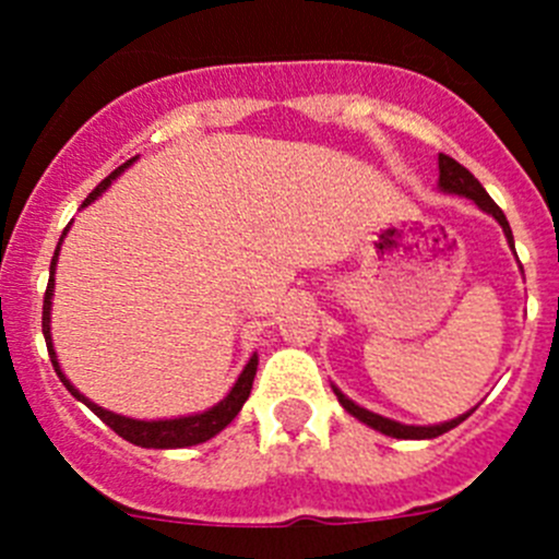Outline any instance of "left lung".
I'll list each match as a JSON object with an SVG mask.
<instances>
[{
    "label": "left lung",
    "mask_w": 559,
    "mask_h": 559,
    "mask_svg": "<svg viewBox=\"0 0 559 559\" xmlns=\"http://www.w3.org/2000/svg\"><path fill=\"white\" fill-rule=\"evenodd\" d=\"M439 187H442L445 192H456V195H464V199L476 201L484 212H490L492 218L501 224L507 240L512 243V229H510V224H507V215L501 212V206H498L496 201L487 195V190L478 185V179L473 176L471 170H467V167H462L456 159L445 156V153H439ZM333 392H335V397H338L341 406L347 408L353 417H358L360 423H367L369 428H374V431L386 433V437H394V439H433V437H439V433H445V431H451V428H456L459 423H464V419H467V414H471V412L462 414V417L451 419V423H442V426H400V423H394V419H386V417H380V414L367 412V408L355 406L353 400L344 397L338 389H333Z\"/></svg>",
    "instance_id": "left-lung-1"
}]
</instances>
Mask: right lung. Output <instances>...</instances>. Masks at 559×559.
Segmentation results:
<instances>
[{"label":"right lung","instance_id":"add662e5","mask_svg":"<svg viewBox=\"0 0 559 559\" xmlns=\"http://www.w3.org/2000/svg\"><path fill=\"white\" fill-rule=\"evenodd\" d=\"M133 159H128L126 165H120L117 170L111 173V176H106V179L100 181V185L95 187V190L88 192V199L83 201V206L92 204V201L100 195L103 190H106L108 185H111L117 176H120L122 170H126L128 165H131ZM69 229V226H67ZM67 235V231H63ZM61 235V240H63ZM58 249H61V243H58ZM58 249H56V257H52V265H49V283H47V290H44V310H41V330H44V338H47V349H49V358H52V367H56L58 378H61L63 386L69 389V392L75 394L81 403H86L92 412L97 414V417L106 423L108 428H111L114 433H120L122 439H128V442H133V445L140 448H190V445H199V442H206V439H212L218 431H224L226 426H229L231 419L237 417V412L243 408V403L249 400L251 394V383H254V374H257V355L254 358L246 364V369L240 372V378H237V383L231 386V392L226 394L224 400H221L218 406H212L210 412L204 414H195V417H179V419H156V423H145V419H128V417H120V414H111L106 412V408L95 406L92 400L83 397L81 392H78L72 383H69L67 378H63V372L58 369V360H56V349H52V338H49V308H52V285H56V280H52V274H56V260H58Z\"/></svg>","mask_w":559,"mask_h":559}]
</instances>
